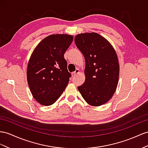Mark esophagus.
Segmentation results:
<instances>
[{
    "instance_id": "obj_1",
    "label": "esophagus",
    "mask_w": 148,
    "mask_h": 148,
    "mask_svg": "<svg viewBox=\"0 0 148 148\" xmlns=\"http://www.w3.org/2000/svg\"><path fill=\"white\" fill-rule=\"evenodd\" d=\"M79 70L78 69H77L76 70H75V71L74 72V73H72V74H73V76H74V75H75L79 74Z\"/></svg>"
}]
</instances>
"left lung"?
Masks as SVG:
<instances>
[{"label": "left lung", "instance_id": "1", "mask_svg": "<svg viewBox=\"0 0 148 148\" xmlns=\"http://www.w3.org/2000/svg\"><path fill=\"white\" fill-rule=\"evenodd\" d=\"M74 41L86 60L85 82L77 87L79 91L93 106L106 103L118 84L119 66L114 49L96 32L78 34Z\"/></svg>", "mask_w": 148, "mask_h": 148}]
</instances>
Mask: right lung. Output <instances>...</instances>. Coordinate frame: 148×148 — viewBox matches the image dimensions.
I'll return each instance as SVG.
<instances>
[{
    "label": "right lung",
    "instance_id": "right-lung-1",
    "mask_svg": "<svg viewBox=\"0 0 148 148\" xmlns=\"http://www.w3.org/2000/svg\"><path fill=\"white\" fill-rule=\"evenodd\" d=\"M73 40L71 35H51L32 52L27 65V82L33 97L42 105L54 104L68 84L71 74L64 55Z\"/></svg>",
    "mask_w": 148,
    "mask_h": 148
}]
</instances>
